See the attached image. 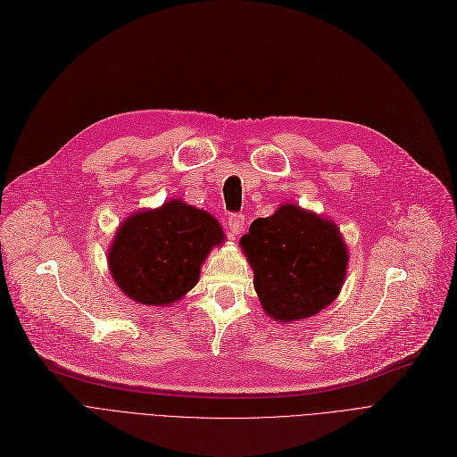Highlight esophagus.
<instances>
[{"label":"esophagus","instance_id":"34e87169","mask_svg":"<svg viewBox=\"0 0 457 457\" xmlns=\"http://www.w3.org/2000/svg\"><path fill=\"white\" fill-rule=\"evenodd\" d=\"M228 228H229V235L235 238L237 235H241L243 229H245V216L243 214H229L228 219Z\"/></svg>","mask_w":457,"mask_h":457}]
</instances>
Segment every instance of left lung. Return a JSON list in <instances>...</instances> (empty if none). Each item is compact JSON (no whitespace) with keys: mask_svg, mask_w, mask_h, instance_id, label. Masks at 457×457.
<instances>
[{"mask_svg":"<svg viewBox=\"0 0 457 457\" xmlns=\"http://www.w3.org/2000/svg\"><path fill=\"white\" fill-rule=\"evenodd\" d=\"M241 248L265 313L278 322L317 315L339 296L348 248L339 228L313 211L283 204L252 222Z\"/></svg>","mask_w":457,"mask_h":457,"instance_id":"8db88e82","label":"left lung"}]
</instances>
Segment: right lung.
<instances>
[{"instance_id": "1", "label": "right lung", "mask_w": 457, "mask_h": 457, "mask_svg": "<svg viewBox=\"0 0 457 457\" xmlns=\"http://www.w3.org/2000/svg\"><path fill=\"white\" fill-rule=\"evenodd\" d=\"M222 243L214 216L174 198L128 216L109 248V270L137 303L172 305L198 283L202 262Z\"/></svg>"}]
</instances>
